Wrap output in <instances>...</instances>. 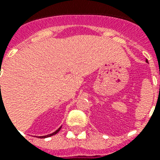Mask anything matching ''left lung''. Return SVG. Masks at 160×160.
<instances>
[{
    "mask_svg": "<svg viewBox=\"0 0 160 160\" xmlns=\"http://www.w3.org/2000/svg\"><path fill=\"white\" fill-rule=\"evenodd\" d=\"M146 62H148V60H146Z\"/></svg>",
    "mask_w": 160,
    "mask_h": 160,
    "instance_id": "1",
    "label": "left lung"
}]
</instances>
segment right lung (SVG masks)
Here are the masks:
<instances>
[{"instance_id": "obj_1", "label": "right lung", "mask_w": 160, "mask_h": 160, "mask_svg": "<svg viewBox=\"0 0 160 160\" xmlns=\"http://www.w3.org/2000/svg\"><path fill=\"white\" fill-rule=\"evenodd\" d=\"M60 129H61V127L60 128H58V130H57L56 131H54L53 133H52V134H49V135H47V136H43V137H41V138H46V137H52V136H53V135H56L58 132L59 131H60Z\"/></svg>"}]
</instances>
